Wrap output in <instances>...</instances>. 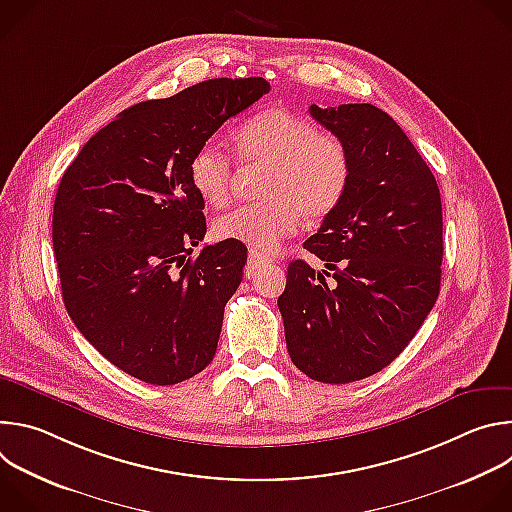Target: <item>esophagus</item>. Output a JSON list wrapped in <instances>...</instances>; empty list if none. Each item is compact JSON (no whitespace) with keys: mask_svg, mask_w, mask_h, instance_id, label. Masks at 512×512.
Segmentation results:
<instances>
[{"mask_svg":"<svg viewBox=\"0 0 512 512\" xmlns=\"http://www.w3.org/2000/svg\"><path fill=\"white\" fill-rule=\"evenodd\" d=\"M265 263H271V259L267 257V255H261V253H257V251H249V259H247V273L251 275L255 269H259L261 265H265Z\"/></svg>","mask_w":512,"mask_h":512,"instance_id":"esophagus-1","label":"esophagus"}]
</instances>
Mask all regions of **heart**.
Wrapping results in <instances>:
<instances>
[{"instance_id": "obj_1", "label": "heart", "mask_w": 512, "mask_h": 512, "mask_svg": "<svg viewBox=\"0 0 512 512\" xmlns=\"http://www.w3.org/2000/svg\"><path fill=\"white\" fill-rule=\"evenodd\" d=\"M241 164L267 166L259 194L265 200L243 204L218 216L212 233L253 251H273L298 227L300 214L310 221L328 216L344 198L352 162L346 143L285 109H267L245 121L233 135ZM233 162L225 150L204 143L192 154L188 178L210 206L231 198Z\"/></svg>"}]
</instances>
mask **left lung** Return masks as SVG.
I'll use <instances>...</instances> for the list:
<instances>
[{"mask_svg":"<svg viewBox=\"0 0 512 512\" xmlns=\"http://www.w3.org/2000/svg\"><path fill=\"white\" fill-rule=\"evenodd\" d=\"M310 115L348 148L342 202L304 247L325 269L291 261L277 300L291 362L314 381L344 385L391 364L431 312L442 281L440 188L403 129L371 103Z\"/></svg>","mask_w":512,"mask_h":512,"instance_id":"1","label":"left lung"}]
</instances>
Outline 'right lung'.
<instances>
[{"label":"right lung","instance_id":"1","mask_svg":"<svg viewBox=\"0 0 512 512\" xmlns=\"http://www.w3.org/2000/svg\"><path fill=\"white\" fill-rule=\"evenodd\" d=\"M269 83L210 79L143 101L97 131L58 186L52 247L62 300L81 334L123 373L176 385L208 367L243 279L237 241L206 235L192 154Z\"/></svg>","mask_w":512,"mask_h":512}]
</instances>
